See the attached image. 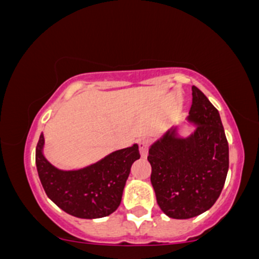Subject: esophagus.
Returning a JSON list of instances; mask_svg holds the SVG:
<instances>
[{
  "mask_svg": "<svg viewBox=\"0 0 259 259\" xmlns=\"http://www.w3.org/2000/svg\"><path fill=\"white\" fill-rule=\"evenodd\" d=\"M139 147H140V154H141V157L146 158L148 154V148H150V141H148L147 139L140 140Z\"/></svg>",
  "mask_w": 259,
  "mask_h": 259,
  "instance_id": "esophagus-1",
  "label": "esophagus"
}]
</instances>
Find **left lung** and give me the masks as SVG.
<instances>
[{"label": "left lung", "mask_w": 259, "mask_h": 259, "mask_svg": "<svg viewBox=\"0 0 259 259\" xmlns=\"http://www.w3.org/2000/svg\"><path fill=\"white\" fill-rule=\"evenodd\" d=\"M185 123L195 126L186 138L171 126L148 150L157 203L169 218L190 219L209 209L224 187L229 145L219 112L192 86V105Z\"/></svg>", "instance_id": "1"}]
</instances>
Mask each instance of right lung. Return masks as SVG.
I'll use <instances>...</instances> for the list:
<instances>
[{
    "label": "right lung",
    "instance_id": "1",
    "mask_svg": "<svg viewBox=\"0 0 259 259\" xmlns=\"http://www.w3.org/2000/svg\"><path fill=\"white\" fill-rule=\"evenodd\" d=\"M41 133L36 146V168L47 197L68 214L97 219L112 214L121 202L133 163L140 158L139 145L114 151L84 168L62 170L44 154Z\"/></svg>",
    "mask_w": 259,
    "mask_h": 259
}]
</instances>
